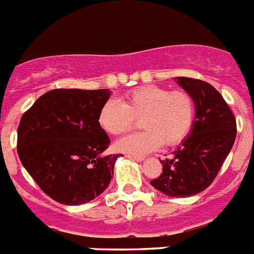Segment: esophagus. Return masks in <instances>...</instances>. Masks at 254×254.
Instances as JSON below:
<instances>
[{
	"label": "esophagus",
	"mask_w": 254,
	"mask_h": 254,
	"mask_svg": "<svg viewBox=\"0 0 254 254\" xmlns=\"http://www.w3.org/2000/svg\"><path fill=\"white\" fill-rule=\"evenodd\" d=\"M127 158H128V159H132V160H136V162H142V160H144V158L142 157H137V155H127Z\"/></svg>",
	"instance_id": "obj_1"
}]
</instances>
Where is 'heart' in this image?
Returning <instances> with one entry per match:
<instances>
[{
	"instance_id": "obj_1",
	"label": "heart",
	"mask_w": 254,
	"mask_h": 254,
	"mask_svg": "<svg viewBox=\"0 0 254 254\" xmlns=\"http://www.w3.org/2000/svg\"><path fill=\"white\" fill-rule=\"evenodd\" d=\"M195 103L183 90L171 91L159 86H144L123 96L122 103L109 99L99 112L101 128L118 136L135 128L137 121L146 131L121 138L116 148L123 153L141 155L160 144L175 146L183 142L192 128Z\"/></svg>"
}]
</instances>
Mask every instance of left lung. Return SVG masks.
I'll list each match as a JSON object with an SVG mask.
<instances>
[{"mask_svg": "<svg viewBox=\"0 0 254 254\" xmlns=\"http://www.w3.org/2000/svg\"><path fill=\"white\" fill-rule=\"evenodd\" d=\"M175 81L194 99V125L173 157L160 160L163 172L150 184L168 196L184 198L213 183L235 142L236 121L212 84L189 77H176Z\"/></svg>", "mask_w": 254, "mask_h": 254, "instance_id": "8db88e82", "label": "left lung"}]
</instances>
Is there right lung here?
<instances>
[{"label": "right lung", "instance_id": "right-lung-1", "mask_svg": "<svg viewBox=\"0 0 254 254\" xmlns=\"http://www.w3.org/2000/svg\"><path fill=\"white\" fill-rule=\"evenodd\" d=\"M109 96L106 88H56L21 117L19 159L42 191L62 204H84L109 186L119 155L104 154L110 138L99 123Z\"/></svg>", "mask_w": 254, "mask_h": 254}]
</instances>
